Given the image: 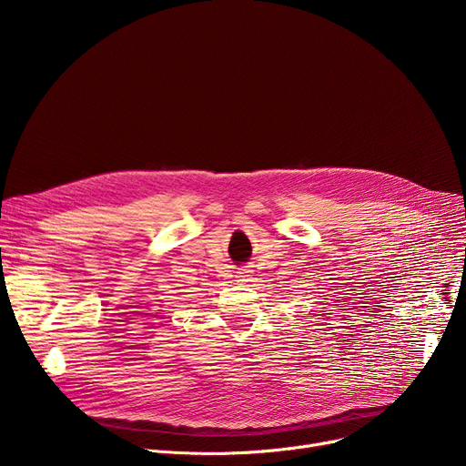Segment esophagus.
<instances>
[{
  "label": "esophagus",
  "instance_id": "1",
  "mask_svg": "<svg viewBox=\"0 0 466 466\" xmlns=\"http://www.w3.org/2000/svg\"><path fill=\"white\" fill-rule=\"evenodd\" d=\"M250 277H252V269H239V271H238L239 282H248Z\"/></svg>",
  "mask_w": 466,
  "mask_h": 466
}]
</instances>
